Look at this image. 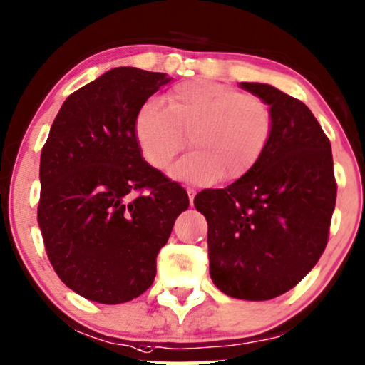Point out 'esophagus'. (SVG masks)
Returning a JSON list of instances; mask_svg holds the SVG:
<instances>
[{
    "mask_svg": "<svg viewBox=\"0 0 365 365\" xmlns=\"http://www.w3.org/2000/svg\"><path fill=\"white\" fill-rule=\"evenodd\" d=\"M186 191H187V196H189V202H191V205H192V202H194V196H196V189H194V187H187L186 189Z\"/></svg>",
    "mask_w": 365,
    "mask_h": 365,
    "instance_id": "obj_1",
    "label": "esophagus"
}]
</instances>
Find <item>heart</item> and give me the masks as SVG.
Segmentation results:
<instances>
[{
    "mask_svg": "<svg viewBox=\"0 0 365 365\" xmlns=\"http://www.w3.org/2000/svg\"><path fill=\"white\" fill-rule=\"evenodd\" d=\"M192 153L171 168L179 181L206 184L250 173L273 135V112L263 98L241 93L215 80L194 78L168 93V107L150 101L135 119V137L144 159L165 169L186 145Z\"/></svg>",
    "mask_w": 365,
    "mask_h": 365,
    "instance_id": "heart-1",
    "label": "heart"
}]
</instances>
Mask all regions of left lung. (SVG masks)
Segmentation results:
<instances>
[{
  "label": "left lung",
  "mask_w": 365,
  "mask_h": 365,
  "mask_svg": "<svg viewBox=\"0 0 365 365\" xmlns=\"http://www.w3.org/2000/svg\"><path fill=\"white\" fill-rule=\"evenodd\" d=\"M240 85L272 108V140L252 171L225 189L201 191L194 206L207 221L212 283L259 302L292 290L319 262L337 182L330 140L310 108L272 85Z\"/></svg>",
  "instance_id": "left-lung-1"
}]
</instances>
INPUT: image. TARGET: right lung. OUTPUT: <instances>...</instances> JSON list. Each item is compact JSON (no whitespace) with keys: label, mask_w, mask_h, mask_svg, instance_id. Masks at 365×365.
Segmentation results:
<instances>
[{"label":"right lung","mask_w":365,"mask_h":365,"mask_svg":"<svg viewBox=\"0 0 365 365\" xmlns=\"http://www.w3.org/2000/svg\"><path fill=\"white\" fill-rule=\"evenodd\" d=\"M168 75L112 68L61 106L41 149L38 225L60 280L98 304L153 285L155 258L187 210L181 184L145 163L137 113Z\"/></svg>","instance_id":"right-lung-1"}]
</instances>
